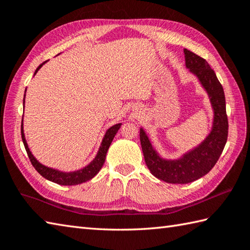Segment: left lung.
<instances>
[{
    "label": "left lung",
    "instance_id": "left-lung-1",
    "mask_svg": "<svg viewBox=\"0 0 250 250\" xmlns=\"http://www.w3.org/2000/svg\"><path fill=\"white\" fill-rule=\"evenodd\" d=\"M186 67L198 79L213 109L210 130L204 140L176 159L163 158L143 126L140 140L147 167L153 176L168 184H188L203 177L214 167L228 139V117L224 88L203 58L184 49Z\"/></svg>",
    "mask_w": 250,
    "mask_h": 250
}]
</instances>
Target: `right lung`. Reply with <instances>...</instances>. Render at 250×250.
I'll return each mask as SVG.
<instances>
[{
  "instance_id": "right-lung-1",
  "label": "right lung",
  "mask_w": 250,
  "mask_h": 250,
  "mask_svg": "<svg viewBox=\"0 0 250 250\" xmlns=\"http://www.w3.org/2000/svg\"><path fill=\"white\" fill-rule=\"evenodd\" d=\"M46 62L47 61L43 62L39 67L36 68L34 75H36V73L39 72L40 68L43 66ZM25 92H26V89H25ZM25 92H24V97H23V108H24V102H25ZM121 125H122V122H118V124L111 125L109 129L106 130L95 157L87 164L86 167H83L79 169H75V171H71V172L61 171V169L47 167V166H45V164L41 163L39 160H37L33 153H32V151L30 150L28 143H26V140H25L24 130H23V117H22V121H21V137H22L23 145L25 147L26 152H28V156L30 158L32 166L35 167L36 171L39 172L42 176L46 179L50 180V182H52V183L58 184V185L75 186V185H79V184L88 182V180L93 178L95 175L100 172V169L102 168L103 164L105 162L106 153H107V150L111 144V142H113L115 135L117 134V132H118V130L120 129Z\"/></svg>"
}]
</instances>
